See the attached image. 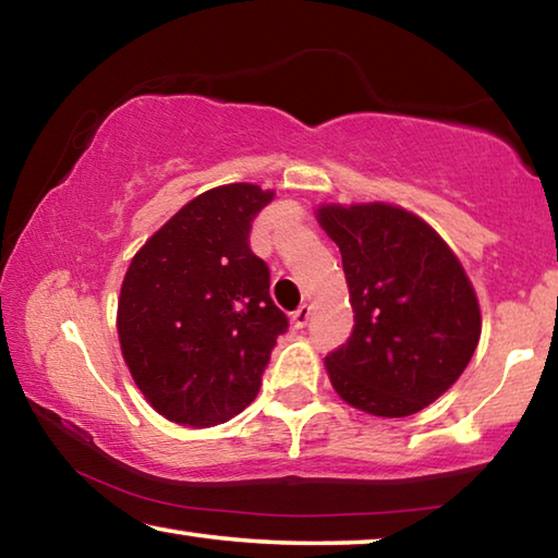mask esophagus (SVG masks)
<instances>
[{"label": "esophagus", "mask_w": 558, "mask_h": 558, "mask_svg": "<svg viewBox=\"0 0 558 558\" xmlns=\"http://www.w3.org/2000/svg\"><path fill=\"white\" fill-rule=\"evenodd\" d=\"M310 315H313V307L307 305V302H302V305L292 313V325L295 327H305L310 323Z\"/></svg>", "instance_id": "obj_1"}]
</instances>
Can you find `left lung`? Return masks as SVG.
<instances>
[{"mask_svg":"<svg viewBox=\"0 0 558 558\" xmlns=\"http://www.w3.org/2000/svg\"><path fill=\"white\" fill-rule=\"evenodd\" d=\"M317 221L339 245L354 329L325 356L329 381L359 411L403 418L465 372L480 342L477 295L448 243L391 204H327Z\"/></svg>","mask_w":558,"mask_h":558,"instance_id":"1","label":"left lung"}]
</instances>
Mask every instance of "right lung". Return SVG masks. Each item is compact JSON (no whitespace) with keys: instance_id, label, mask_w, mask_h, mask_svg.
<instances>
[{"instance_id":"obj_1","label":"right lung","mask_w":558,"mask_h":558,"mask_svg":"<svg viewBox=\"0 0 558 558\" xmlns=\"http://www.w3.org/2000/svg\"><path fill=\"white\" fill-rule=\"evenodd\" d=\"M272 192L209 189L135 253L118 300V337L137 389L165 418L209 428L258 396L288 317L251 223Z\"/></svg>"}]
</instances>
